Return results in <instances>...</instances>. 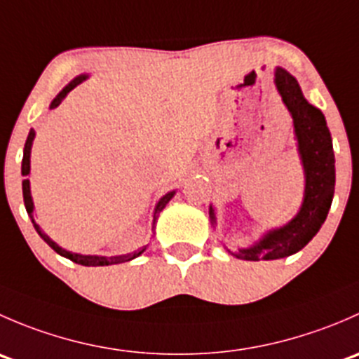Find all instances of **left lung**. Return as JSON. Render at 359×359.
Segmentation results:
<instances>
[{"label":"left lung","instance_id":"8db88e82","mask_svg":"<svg viewBox=\"0 0 359 359\" xmlns=\"http://www.w3.org/2000/svg\"><path fill=\"white\" fill-rule=\"evenodd\" d=\"M274 85L292 116L300 163L304 168V198L299 212L285 226L264 233L250 247L227 252L241 260H276L293 255L316 236L332 206L335 191V156L330 130L323 112L309 104L299 83L283 67L274 69ZM210 222L217 226L210 205Z\"/></svg>","mask_w":359,"mask_h":359}]
</instances>
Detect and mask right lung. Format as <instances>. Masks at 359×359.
Here are the masks:
<instances>
[{
  "mask_svg": "<svg viewBox=\"0 0 359 359\" xmlns=\"http://www.w3.org/2000/svg\"><path fill=\"white\" fill-rule=\"evenodd\" d=\"M88 78V74H79L76 76L74 79H72L69 85L64 86L62 90L59 92V95L55 97V99L52 100V104H50V109H55V107L60 106V102H62L64 99L67 97V93L71 92L72 88H76V86L79 85V83H83L85 79ZM34 137H36V132L31 128V132H29L27 135V140H25V146H24V158H22V175H24V180H22V194H24V205H25V210H27V215L31 217V222L32 226H34L36 233L39 234V236L43 238V240L46 241V243L50 245L53 250H55L59 255L66 257V259L72 260V262L76 264H81V266H88V267H97V266H112V264H121V262H128V260H133L135 257H139L140 253L146 252L147 247H144L142 250H139V252H130V253H125V255H112V257H106V255H81V253H74V252H69V250L59 247V245L55 243V241L52 240V238L48 236L46 233H43L41 227L36 224L34 220V203H32V196H31V182H29L27 175L31 173V149H32V142H34ZM175 196V191H170V193H166L165 196L161 198L156 203V206H154V215H153V231L156 229V220H158V215L159 212H161L163 208H165L166 205H168V201L172 200V198Z\"/></svg>",
  "mask_w": 359,
  "mask_h": 359,
  "instance_id": "obj_1",
  "label": "right lung"
}]
</instances>
